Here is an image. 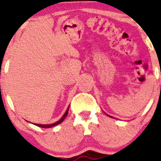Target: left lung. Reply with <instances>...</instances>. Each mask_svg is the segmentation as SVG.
<instances>
[{"label":"left lung","mask_w":161,"mask_h":161,"mask_svg":"<svg viewBox=\"0 0 161 161\" xmlns=\"http://www.w3.org/2000/svg\"><path fill=\"white\" fill-rule=\"evenodd\" d=\"M110 117H111V116H110Z\"/></svg>","instance_id":"left-lung-1"}]
</instances>
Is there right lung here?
I'll return each mask as SVG.
<instances>
[{"label":"right lung","mask_w":161,"mask_h":161,"mask_svg":"<svg viewBox=\"0 0 161 161\" xmlns=\"http://www.w3.org/2000/svg\"><path fill=\"white\" fill-rule=\"evenodd\" d=\"M68 111H69V108H68L67 110H66V113H65V114H64V116H62V118H61V119H60V120H59V121L56 122V123H53V124H50V125H42V124H36H36H35V125H36L37 126L42 127V128H51V127L55 126V125H57L60 124V123H61L62 122L64 121V119H65V118H66V115H67V114H68Z\"/></svg>","instance_id":"right-lung-1"}]
</instances>
